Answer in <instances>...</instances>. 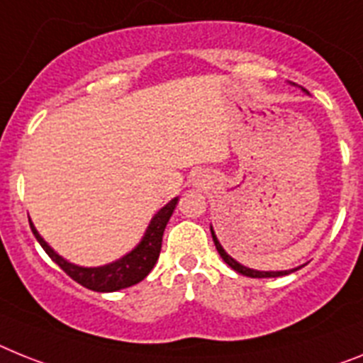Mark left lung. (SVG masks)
<instances>
[{"label": "left lung", "instance_id": "1", "mask_svg": "<svg viewBox=\"0 0 363 363\" xmlns=\"http://www.w3.org/2000/svg\"><path fill=\"white\" fill-rule=\"evenodd\" d=\"M210 233H212V240H214L216 249H218L219 257L223 258L225 264H228V266L233 267L234 271H238V273H242V275L252 277V279H267V277H282V275H288V273H291V271L299 269V267H295V269H288V271H257V269H251V267L242 266L240 262L234 260V258L230 257V255H227V251H225V249L221 247V243H219V240L216 238V233H214V230H212V227H210Z\"/></svg>", "mask_w": 363, "mask_h": 363}]
</instances>
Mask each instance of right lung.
Wrapping results in <instances>:
<instances>
[{
  "label": "right lung",
  "instance_id": "obj_1",
  "mask_svg": "<svg viewBox=\"0 0 363 363\" xmlns=\"http://www.w3.org/2000/svg\"><path fill=\"white\" fill-rule=\"evenodd\" d=\"M177 201H179V197L172 199L166 206L158 210L155 218L151 219V223H149L142 242L129 255H125L123 258L112 262V264H106V266L99 267H81L72 264V262L64 260L62 257H59L44 242V238L38 234L35 225L31 223V219H29V225H31L35 238L38 240L42 249L48 252V257L55 264H59V267L66 275L72 277L75 282H79V284L88 288V290L105 294V291H118L123 290V288H129V286L138 284L140 280H144L149 275V271L155 267V264L158 260V255H160V249H162L164 228H166L167 221L172 218Z\"/></svg>",
  "mask_w": 363,
  "mask_h": 363
}]
</instances>
